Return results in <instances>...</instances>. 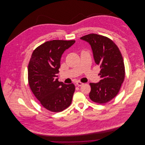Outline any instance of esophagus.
<instances>
[{"label":"esophagus","instance_id":"1","mask_svg":"<svg viewBox=\"0 0 145 145\" xmlns=\"http://www.w3.org/2000/svg\"><path fill=\"white\" fill-rule=\"evenodd\" d=\"M83 84H84V83H81V82H76V85H77L78 86H82Z\"/></svg>","mask_w":145,"mask_h":145}]
</instances>
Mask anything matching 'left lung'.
<instances>
[{"label":"left lung","mask_w":145,"mask_h":145,"mask_svg":"<svg viewBox=\"0 0 145 145\" xmlns=\"http://www.w3.org/2000/svg\"><path fill=\"white\" fill-rule=\"evenodd\" d=\"M91 46L94 61L101 66V80L90 83V99L96 103H105L118 93L125 75L124 62L117 46L110 39L97 34H89L80 38Z\"/></svg>","instance_id":"left-lung-1"}]
</instances>
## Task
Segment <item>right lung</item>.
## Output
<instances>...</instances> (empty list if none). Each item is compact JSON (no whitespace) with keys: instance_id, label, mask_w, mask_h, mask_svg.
Segmentation results:
<instances>
[{"instance_id":"right-lung-1","label":"right lung","mask_w":145,"mask_h":145,"mask_svg":"<svg viewBox=\"0 0 145 145\" xmlns=\"http://www.w3.org/2000/svg\"><path fill=\"white\" fill-rule=\"evenodd\" d=\"M75 42L74 40L46 42L32 54L28 69L29 85L42 106L50 111L61 112L71 103L75 85L59 82L57 74L63 53Z\"/></svg>"}]
</instances>
